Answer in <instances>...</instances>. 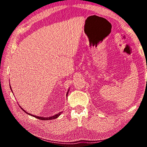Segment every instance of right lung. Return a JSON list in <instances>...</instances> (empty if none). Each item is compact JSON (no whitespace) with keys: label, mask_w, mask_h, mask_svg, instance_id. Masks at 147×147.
<instances>
[{"label":"right lung","mask_w":147,"mask_h":147,"mask_svg":"<svg viewBox=\"0 0 147 147\" xmlns=\"http://www.w3.org/2000/svg\"><path fill=\"white\" fill-rule=\"evenodd\" d=\"M9 87H10V89H11V92L12 93H13V91H12V89H11V86H10V84H9ZM69 89H68V91H67V94H66V96H67V95H68V93H69ZM21 107V106H20ZM21 108L23 109V111L24 112H25V113H26L27 114H28L29 115H31V116H33V117H36V118H37V119H40V120H43V121H47V120H52V119H56V118H58V117L61 115V113H63L62 112V111H61V112H59L58 113H57V114H55V115H53V116H51V117H39V116H36V115H32V114H31V113H28L27 112V111H26L25 110H24V109H23V108H22V107H21Z\"/></svg>","instance_id":"obj_1"}]
</instances>
